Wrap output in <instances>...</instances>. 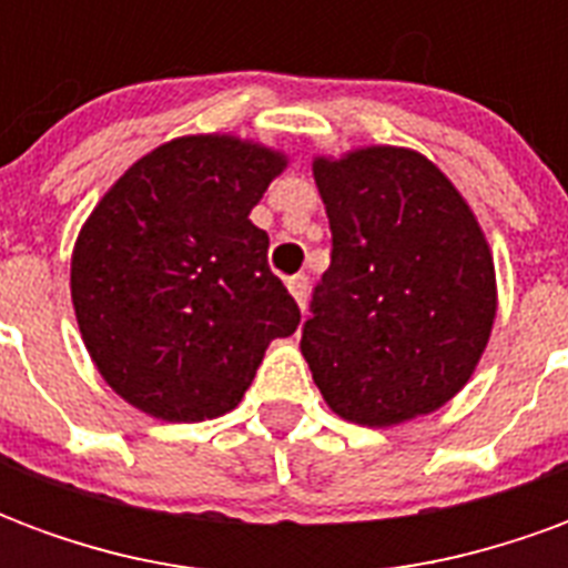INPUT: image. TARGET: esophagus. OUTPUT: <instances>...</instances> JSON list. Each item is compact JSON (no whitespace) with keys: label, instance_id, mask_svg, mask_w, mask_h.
<instances>
[{"label":"esophagus","instance_id":"obj_1","mask_svg":"<svg viewBox=\"0 0 568 568\" xmlns=\"http://www.w3.org/2000/svg\"><path fill=\"white\" fill-rule=\"evenodd\" d=\"M288 292H292V297H295L297 304L304 307V304H307V295H310V280H307V276H304V273L292 276V280H288Z\"/></svg>","mask_w":568,"mask_h":568}]
</instances>
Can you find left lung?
I'll list each match as a JSON object with an SVG mask.
<instances>
[{"instance_id": "1", "label": "left lung", "mask_w": 568, "mask_h": 568, "mask_svg": "<svg viewBox=\"0 0 568 568\" xmlns=\"http://www.w3.org/2000/svg\"><path fill=\"white\" fill-rule=\"evenodd\" d=\"M332 264L301 353L334 414L389 426L463 389L496 316L487 240L438 166L407 149L313 163Z\"/></svg>"}]
</instances>
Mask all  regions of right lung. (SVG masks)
I'll list each match as a JSON object with an SVG mask.
<instances>
[{
	"mask_svg": "<svg viewBox=\"0 0 568 568\" xmlns=\"http://www.w3.org/2000/svg\"><path fill=\"white\" fill-rule=\"evenodd\" d=\"M283 154L234 136H185L121 175L81 227L72 304L81 337L124 402L170 423L240 405L295 297L248 222Z\"/></svg>",
	"mask_w": 568,
	"mask_h": 568,
	"instance_id": "right-lung-1",
	"label": "right lung"
}]
</instances>
